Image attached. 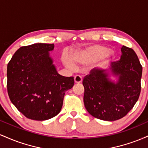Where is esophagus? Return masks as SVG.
I'll use <instances>...</instances> for the list:
<instances>
[{"label": "esophagus", "mask_w": 148, "mask_h": 148, "mask_svg": "<svg viewBox=\"0 0 148 148\" xmlns=\"http://www.w3.org/2000/svg\"><path fill=\"white\" fill-rule=\"evenodd\" d=\"M74 82L76 84H80V83L82 82V77L79 75H76L74 77Z\"/></svg>", "instance_id": "34e87169"}]
</instances>
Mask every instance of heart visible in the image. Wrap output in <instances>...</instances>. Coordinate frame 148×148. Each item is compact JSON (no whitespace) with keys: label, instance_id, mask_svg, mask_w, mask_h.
<instances>
[{"label":"heart","instance_id":"b5f03b06","mask_svg":"<svg viewBox=\"0 0 148 148\" xmlns=\"http://www.w3.org/2000/svg\"><path fill=\"white\" fill-rule=\"evenodd\" d=\"M105 53L108 58H113L115 56L114 51L112 49L107 50L106 47L103 46L92 45L87 47L84 50L76 51L73 54L72 60L77 64H86L98 59ZM65 63L69 68H74V63L69 59H66Z\"/></svg>","mask_w":148,"mask_h":148}]
</instances>
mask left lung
I'll list each match as a JSON object with an SVG mask.
<instances>
[{
  "label": "left lung",
  "mask_w": 148,
  "mask_h": 148,
  "mask_svg": "<svg viewBox=\"0 0 148 148\" xmlns=\"http://www.w3.org/2000/svg\"><path fill=\"white\" fill-rule=\"evenodd\" d=\"M120 60L110 67L117 82L109 79L106 70L91 71L83 80L84 102L95 118L114 121L123 118L132 109L140 93L142 66L132 49L123 46Z\"/></svg>",
  "instance_id": "left-lung-1"
}]
</instances>
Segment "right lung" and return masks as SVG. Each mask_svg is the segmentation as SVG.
Instances as JSON below:
<instances>
[{
  "label": "right lung",
  "mask_w": 148,
  "mask_h": 148,
  "mask_svg": "<svg viewBox=\"0 0 148 148\" xmlns=\"http://www.w3.org/2000/svg\"><path fill=\"white\" fill-rule=\"evenodd\" d=\"M54 44L21 47L8 64L7 88L12 103L27 118L49 120L60 113L74 77L58 74L49 51Z\"/></svg>",
  "instance_id": "right-lung-1"
}]
</instances>
